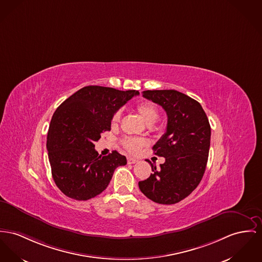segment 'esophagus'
<instances>
[{"mask_svg":"<svg viewBox=\"0 0 262 262\" xmlns=\"http://www.w3.org/2000/svg\"><path fill=\"white\" fill-rule=\"evenodd\" d=\"M137 161H138V160H136V159H134V158H127V163H128V164H135Z\"/></svg>","mask_w":262,"mask_h":262,"instance_id":"34e87169","label":"esophagus"}]
</instances>
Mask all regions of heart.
Masks as SVG:
<instances>
[{"instance_id": "1", "label": "heart", "mask_w": 262, "mask_h": 262, "mask_svg": "<svg viewBox=\"0 0 262 262\" xmlns=\"http://www.w3.org/2000/svg\"><path fill=\"white\" fill-rule=\"evenodd\" d=\"M136 110L140 117L146 124L152 125L153 123L157 121L159 111H158L157 106L154 103L150 101L140 102L136 107ZM120 118H121V112L118 110L112 116V124L116 125L119 122ZM122 144L128 152L132 154H137L144 146L148 144V142L145 139H140V138H124L122 140Z\"/></svg>"}]
</instances>
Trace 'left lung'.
<instances>
[{"label": "left lung", "mask_w": 262, "mask_h": 262, "mask_svg": "<svg viewBox=\"0 0 262 262\" xmlns=\"http://www.w3.org/2000/svg\"><path fill=\"white\" fill-rule=\"evenodd\" d=\"M143 97L164 108L168 123L165 134L153 147L155 155L165 158V163L158 169L147 160L153 173L139 182L140 191L158 204H177L199 186L206 171L209 119L202 105L177 90H146Z\"/></svg>", "instance_id": "8db88e82"}]
</instances>
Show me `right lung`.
<instances>
[{
  "instance_id": "obj_1",
  "label": "right lung",
  "mask_w": 262,
  "mask_h": 262,
  "mask_svg": "<svg viewBox=\"0 0 262 262\" xmlns=\"http://www.w3.org/2000/svg\"><path fill=\"white\" fill-rule=\"evenodd\" d=\"M139 91L89 85L57 107L49 128L47 149L53 181L69 198L88 201L109 185L115 169L127 164L117 151L99 156L94 142L110 131L113 114Z\"/></svg>"
}]
</instances>
